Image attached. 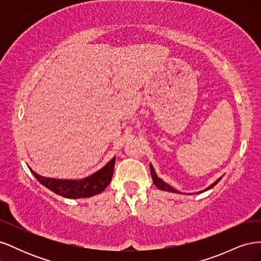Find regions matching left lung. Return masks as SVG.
<instances>
[{
  "instance_id": "1",
  "label": "left lung",
  "mask_w": 261,
  "mask_h": 261,
  "mask_svg": "<svg viewBox=\"0 0 261 261\" xmlns=\"http://www.w3.org/2000/svg\"><path fill=\"white\" fill-rule=\"evenodd\" d=\"M150 173H151V177H152V180H153L154 185H155L158 188H159V189H161V191H165V192H169V193H175V194H183L181 192L177 191V189H175L174 187H172L171 185H169L168 183H165V181H163L160 177H158L156 173H155V171H154V169H153V167H152V164H150ZM221 178H222V177L218 178V179L215 181V183L211 184L209 187L204 188L203 191L199 192V194H200V193H203V192H207V191H209L210 188H212L213 186L217 185V184L219 183V180H220Z\"/></svg>"
}]
</instances>
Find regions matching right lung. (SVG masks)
Wrapping results in <instances>:
<instances>
[{
	"label": "right lung",
	"instance_id": "obj_1",
	"mask_svg": "<svg viewBox=\"0 0 261 261\" xmlns=\"http://www.w3.org/2000/svg\"><path fill=\"white\" fill-rule=\"evenodd\" d=\"M114 163L115 156L98 172L93 173L92 175L80 180L44 177L37 174V173L34 172L30 168L29 169L34 174V176L39 180V183L50 189L51 192L62 197H65V198L77 199L92 197L94 195L100 194L101 192H103L112 179Z\"/></svg>",
	"mask_w": 261,
	"mask_h": 261
}]
</instances>
